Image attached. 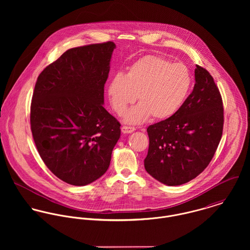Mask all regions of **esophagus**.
<instances>
[{
    "mask_svg": "<svg viewBox=\"0 0 250 250\" xmlns=\"http://www.w3.org/2000/svg\"><path fill=\"white\" fill-rule=\"evenodd\" d=\"M135 130H136V129H135L134 127H129V126H123V127L121 128V131H122L123 134H131V133H133Z\"/></svg>",
    "mask_w": 250,
    "mask_h": 250,
    "instance_id": "esophagus-1",
    "label": "esophagus"
}]
</instances>
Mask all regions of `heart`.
I'll use <instances>...</instances> for the list:
<instances>
[{
    "instance_id": "obj_1",
    "label": "heart",
    "mask_w": 250,
    "mask_h": 250,
    "mask_svg": "<svg viewBox=\"0 0 250 250\" xmlns=\"http://www.w3.org/2000/svg\"><path fill=\"white\" fill-rule=\"evenodd\" d=\"M191 76L182 63H173L162 57L147 56L131 65L126 75L116 74L108 83L110 105L130 124H140L150 116L164 120L174 115L184 104L190 86Z\"/></svg>"
}]
</instances>
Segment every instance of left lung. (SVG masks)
Segmentation results:
<instances>
[{
    "label": "left lung",
    "instance_id": "1",
    "mask_svg": "<svg viewBox=\"0 0 250 250\" xmlns=\"http://www.w3.org/2000/svg\"><path fill=\"white\" fill-rule=\"evenodd\" d=\"M195 84L178 111L147 128L146 171L167 186L198 176L210 164L223 130V104L214 78L196 65Z\"/></svg>",
    "mask_w": 250,
    "mask_h": 250
}]
</instances>
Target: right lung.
<instances>
[{"label":"right lung","instance_id":"add662e5","mask_svg":"<svg viewBox=\"0 0 250 250\" xmlns=\"http://www.w3.org/2000/svg\"><path fill=\"white\" fill-rule=\"evenodd\" d=\"M115 44L64 52L41 72L31 104V130L46 167L63 182L85 186L108 168L120 123L104 104Z\"/></svg>","mask_w":250,"mask_h":250}]
</instances>
